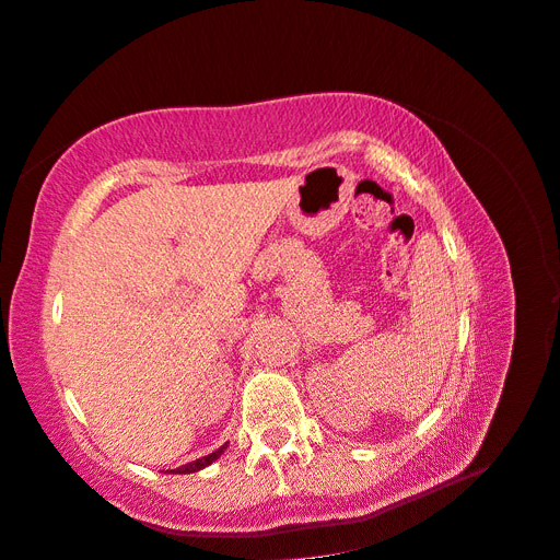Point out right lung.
I'll list each match as a JSON object with an SVG mask.
<instances>
[{
    "instance_id": "right-lung-1",
    "label": "right lung",
    "mask_w": 560,
    "mask_h": 560,
    "mask_svg": "<svg viewBox=\"0 0 560 560\" xmlns=\"http://www.w3.org/2000/svg\"><path fill=\"white\" fill-rule=\"evenodd\" d=\"M225 448H228V443L220 445V448H218L215 453L203 455V457H199V459H195V462H189V465H183L180 469H171V471H173V474H195V471H199V469H203V467H209L211 462H215L222 453H225Z\"/></svg>"
}]
</instances>
